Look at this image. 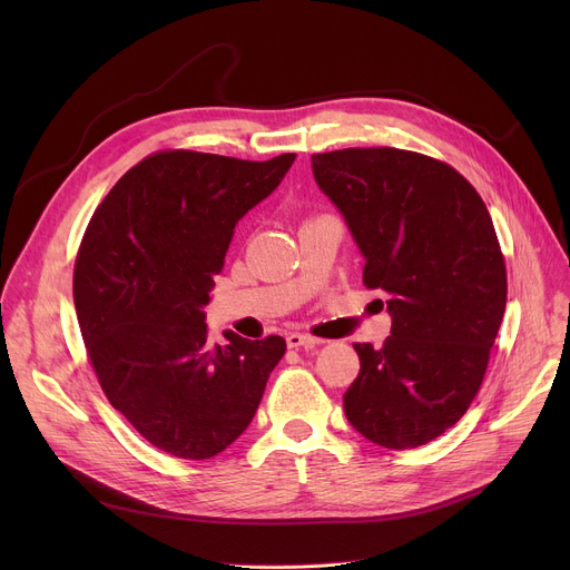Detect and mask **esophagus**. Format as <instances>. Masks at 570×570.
Masks as SVG:
<instances>
[{"instance_id": "1", "label": "esophagus", "mask_w": 570, "mask_h": 570, "mask_svg": "<svg viewBox=\"0 0 570 570\" xmlns=\"http://www.w3.org/2000/svg\"><path fill=\"white\" fill-rule=\"evenodd\" d=\"M286 344H288L291 348H314V346H318L321 342L314 340V337H309V335H303V333H291V335L286 337Z\"/></svg>"}]
</instances>
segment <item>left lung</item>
Returning a JSON list of instances; mask_svg holds the SVG:
<instances>
[{
    "instance_id": "8db88e82",
    "label": "left lung",
    "mask_w": 570,
    "mask_h": 570,
    "mask_svg": "<svg viewBox=\"0 0 570 570\" xmlns=\"http://www.w3.org/2000/svg\"><path fill=\"white\" fill-rule=\"evenodd\" d=\"M312 173L365 258L363 282L387 293L393 318L383 346L353 344L361 374L344 413L376 445H425L473 402L505 312L488 207L455 168L395 147L314 155Z\"/></svg>"
}]
</instances>
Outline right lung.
Instances as JSON below:
<instances>
[{
    "mask_svg": "<svg viewBox=\"0 0 570 570\" xmlns=\"http://www.w3.org/2000/svg\"><path fill=\"white\" fill-rule=\"evenodd\" d=\"M293 161L159 153L117 179L85 230L73 303L89 361L110 404L164 453L226 451L286 351L279 335L226 331L213 344L205 305L237 222Z\"/></svg>",
    "mask_w": 570,
    "mask_h": 570,
    "instance_id": "right-lung-1",
    "label": "right lung"
}]
</instances>
